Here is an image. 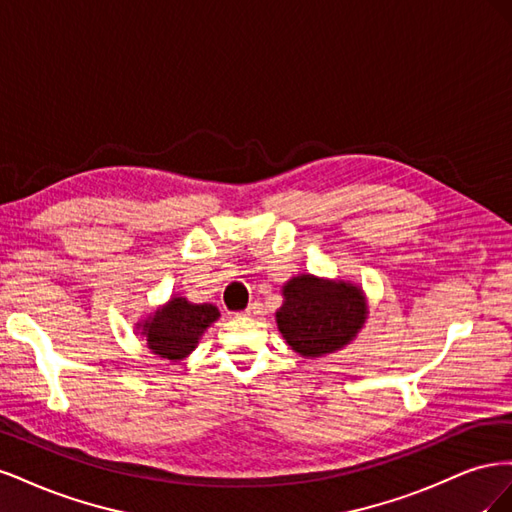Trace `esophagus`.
<instances>
[{"label": "esophagus", "instance_id": "obj_1", "mask_svg": "<svg viewBox=\"0 0 512 512\" xmlns=\"http://www.w3.org/2000/svg\"><path fill=\"white\" fill-rule=\"evenodd\" d=\"M260 314H262V309H260V305H258V303H252V305L247 307L245 312H243V316H245V318H258Z\"/></svg>", "mask_w": 512, "mask_h": 512}]
</instances>
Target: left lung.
I'll return each instance as SVG.
<instances>
[{"label":"left lung","instance_id":"left-lung-1","mask_svg":"<svg viewBox=\"0 0 512 512\" xmlns=\"http://www.w3.org/2000/svg\"><path fill=\"white\" fill-rule=\"evenodd\" d=\"M284 303L275 312L286 344L307 359L348 346L367 320L363 290L342 280L301 273L282 288Z\"/></svg>","mask_w":512,"mask_h":512}]
</instances>
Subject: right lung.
Segmentation results:
<instances>
[{"instance_id":"obj_1","label":"right lung","mask_w":512,"mask_h":512,"mask_svg":"<svg viewBox=\"0 0 512 512\" xmlns=\"http://www.w3.org/2000/svg\"><path fill=\"white\" fill-rule=\"evenodd\" d=\"M218 318L220 309L211 303H190L185 297H170L147 320L138 322L136 331L147 337L153 354L177 363L198 346V339Z\"/></svg>"}]
</instances>
